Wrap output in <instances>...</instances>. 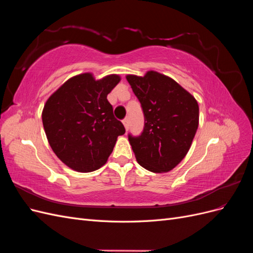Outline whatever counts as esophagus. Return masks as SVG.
Returning a JSON list of instances; mask_svg holds the SVG:
<instances>
[{"label": "esophagus", "mask_w": 253, "mask_h": 253, "mask_svg": "<svg viewBox=\"0 0 253 253\" xmlns=\"http://www.w3.org/2000/svg\"><path fill=\"white\" fill-rule=\"evenodd\" d=\"M122 124H124L126 129L127 131L128 129V126H129V121H128V118H125L124 120H122Z\"/></svg>", "instance_id": "esophagus-1"}]
</instances>
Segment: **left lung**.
Listing matches in <instances>:
<instances>
[{
    "mask_svg": "<svg viewBox=\"0 0 253 253\" xmlns=\"http://www.w3.org/2000/svg\"><path fill=\"white\" fill-rule=\"evenodd\" d=\"M126 80L141 104L144 126L128 134L138 164L151 172H169L185 158L198 127L200 109L189 91L170 77L150 71Z\"/></svg>",
    "mask_w": 253,
    "mask_h": 253,
    "instance_id": "8db88e82",
    "label": "left lung"
}]
</instances>
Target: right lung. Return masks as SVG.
<instances>
[{
  "label": "right lung",
  "mask_w": 253,
  "mask_h": 253,
  "mask_svg": "<svg viewBox=\"0 0 253 253\" xmlns=\"http://www.w3.org/2000/svg\"><path fill=\"white\" fill-rule=\"evenodd\" d=\"M118 75L95 80L89 73L68 79L44 105L43 126L53 153L78 172H91L108 160L117 137L126 133L115 118L108 94Z\"/></svg>",
  "instance_id": "obj_1"
}]
</instances>
